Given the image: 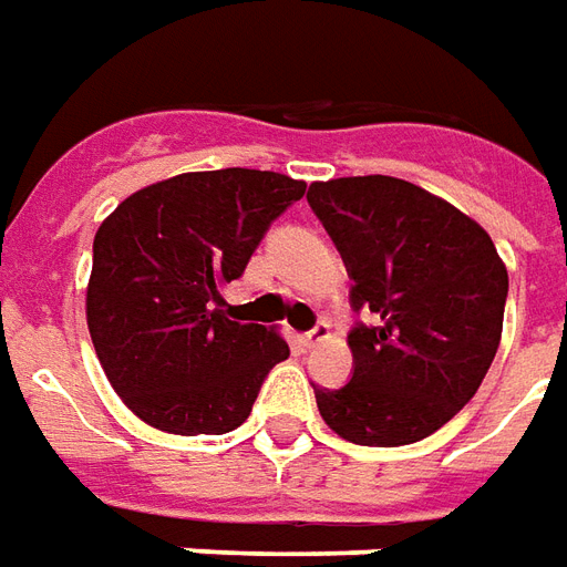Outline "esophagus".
I'll return each instance as SVG.
<instances>
[{
    "mask_svg": "<svg viewBox=\"0 0 567 567\" xmlns=\"http://www.w3.org/2000/svg\"><path fill=\"white\" fill-rule=\"evenodd\" d=\"M326 338H329V323H317L311 329V332L301 334V344H305V347H317V344H323Z\"/></svg>",
    "mask_w": 567,
    "mask_h": 567,
    "instance_id": "obj_1",
    "label": "esophagus"
}]
</instances>
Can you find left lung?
I'll use <instances>...</instances> for the list:
<instances>
[{
    "label": "left lung",
    "mask_w": 567,
    "mask_h": 567,
    "mask_svg": "<svg viewBox=\"0 0 567 567\" xmlns=\"http://www.w3.org/2000/svg\"><path fill=\"white\" fill-rule=\"evenodd\" d=\"M313 214L374 313L347 334L353 378L317 390L326 425L362 447L423 441L474 399L502 341L507 268L481 223L411 181L334 177Z\"/></svg>",
    "instance_id": "obj_1"
}]
</instances>
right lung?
<instances>
[{"instance_id": "1", "label": "right lung", "mask_w": 567, "mask_h": 567, "mask_svg": "<svg viewBox=\"0 0 567 567\" xmlns=\"http://www.w3.org/2000/svg\"><path fill=\"white\" fill-rule=\"evenodd\" d=\"M301 196L305 181L278 172H187L132 193L102 220L86 326L138 420L172 435H223L250 416L289 347L278 329L229 320L223 289Z\"/></svg>"}]
</instances>
